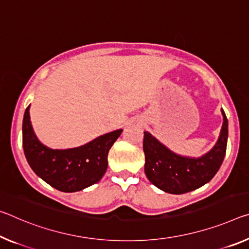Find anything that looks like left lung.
I'll return each mask as SVG.
<instances>
[{
    "instance_id": "1",
    "label": "left lung",
    "mask_w": 249,
    "mask_h": 249,
    "mask_svg": "<svg viewBox=\"0 0 249 249\" xmlns=\"http://www.w3.org/2000/svg\"><path fill=\"white\" fill-rule=\"evenodd\" d=\"M223 126L218 141L198 159L180 156L168 149L152 134L144 132L145 174L153 185L169 194H185L208 183L222 165L226 154L228 121L222 109Z\"/></svg>"
}]
</instances>
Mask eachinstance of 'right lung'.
<instances>
[{"instance_id": "obj_1", "label": "right lung", "mask_w": 249, "mask_h": 249, "mask_svg": "<svg viewBox=\"0 0 249 249\" xmlns=\"http://www.w3.org/2000/svg\"><path fill=\"white\" fill-rule=\"evenodd\" d=\"M30 106L23 117V149L35 174L61 192L82 191L101 180L107 169V155L123 129L104 134L70 149H51L37 140L30 121Z\"/></svg>"}]
</instances>
